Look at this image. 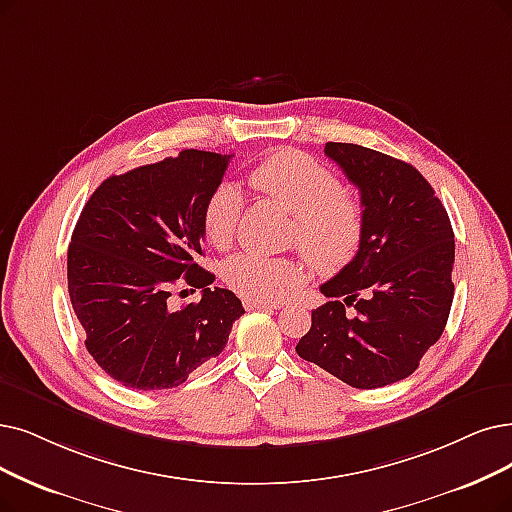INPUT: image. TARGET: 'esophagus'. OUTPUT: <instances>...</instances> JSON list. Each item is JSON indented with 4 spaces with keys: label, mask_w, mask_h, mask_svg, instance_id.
<instances>
[{
    "label": "esophagus",
    "mask_w": 512,
    "mask_h": 512,
    "mask_svg": "<svg viewBox=\"0 0 512 512\" xmlns=\"http://www.w3.org/2000/svg\"><path fill=\"white\" fill-rule=\"evenodd\" d=\"M243 306L248 311H256V309H264V311H277L279 304L275 302H264V300H252V298H243Z\"/></svg>",
    "instance_id": "obj_1"
}]
</instances>
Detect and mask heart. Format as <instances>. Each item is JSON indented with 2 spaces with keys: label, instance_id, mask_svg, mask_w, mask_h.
Here are the masks:
<instances>
[{
  "label": "heart",
  "instance_id": "b5f03b06",
  "mask_svg": "<svg viewBox=\"0 0 512 512\" xmlns=\"http://www.w3.org/2000/svg\"><path fill=\"white\" fill-rule=\"evenodd\" d=\"M250 185L294 214L292 241L319 273H338L357 256L365 229L361 201L344 193L338 174L313 155L296 149L277 151L250 172ZM241 218V189L233 182H220L203 210V231L214 248H229ZM222 277L243 298L277 302L298 290L306 275L298 260L239 252L224 262Z\"/></svg>",
  "mask_w": 512,
  "mask_h": 512
}]
</instances>
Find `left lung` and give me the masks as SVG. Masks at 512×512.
<instances>
[{
    "label": "left lung",
    "mask_w": 512,
    "mask_h": 512,
    "mask_svg": "<svg viewBox=\"0 0 512 512\" xmlns=\"http://www.w3.org/2000/svg\"><path fill=\"white\" fill-rule=\"evenodd\" d=\"M361 193L357 256L321 285L330 298L311 315L296 353L355 388H380L416 372L441 338L454 300V231L428 180L380 151L327 142Z\"/></svg>",
    "instance_id": "1"
}]
</instances>
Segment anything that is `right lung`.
<instances>
[{
	"label": "right lung",
	"instance_id": "add662e5",
	"mask_svg": "<svg viewBox=\"0 0 512 512\" xmlns=\"http://www.w3.org/2000/svg\"><path fill=\"white\" fill-rule=\"evenodd\" d=\"M231 157L187 149L109 176L79 214L67 254L71 304L92 359L128 388L182 384L222 353L245 313L197 264L203 210ZM178 282L201 287L202 300L172 312Z\"/></svg>",
	"mask_w": 512,
	"mask_h": 512
}]
</instances>
